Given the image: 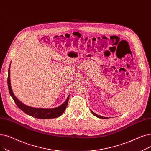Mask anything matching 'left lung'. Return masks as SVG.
<instances>
[{
    "mask_svg": "<svg viewBox=\"0 0 151 151\" xmlns=\"http://www.w3.org/2000/svg\"><path fill=\"white\" fill-rule=\"evenodd\" d=\"M91 113L94 115L95 116H96V117H98V118H101V119H107V117H103V116H99V115H98V114H95V112H93V111H91Z\"/></svg>",
    "mask_w": 151,
    "mask_h": 151,
    "instance_id": "1",
    "label": "left lung"
}]
</instances>
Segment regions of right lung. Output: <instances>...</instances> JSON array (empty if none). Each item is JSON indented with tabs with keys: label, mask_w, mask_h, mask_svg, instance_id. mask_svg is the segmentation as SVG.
Wrapping results in <instances>:
<instances>
[{
	"label": "right lung",
	"mask_w": 151,
	"mask_h": 151,
	"mask_svg": "<svg viewBox=\"0 0 151 151\" xmlns=\"http://www.w3.org/2000/svg\"><path fill=\"white\" fill-rule=\"evenodd\" d=\"M11 64V63H10ZM10 64L9 68V76L8 78H7V83H8L9 90L10 95L13 98L14 101L16 103L17 106L19 108L22 110L24 112L27 114V115L33 117L40 119H54L57 118L61 116L63 113L66 109V107L68 104L69 95H68L66 101H64L61 105L60 106L55 107V108H36V107H32L28 106L22 102H21L15 96L13 92L11 83H10Z\"/></svg>",
	"instance_id": "obj_1"
}]
</instances>
